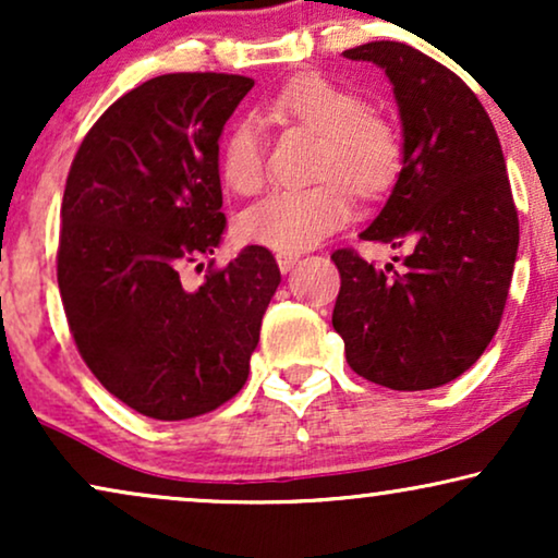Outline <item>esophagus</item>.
Wrapping results in <instances>:
<instances>
[{
  "mask_svg": "<svg viewBox=\"0 0 558 558\" xmlns=\"http://www.w3.org/2000/svg\"><path fill=\"white\" fill-rule=\"evenodd\" d=\"M296 262H300V256L296 254H277V264H279V269L281 271H292L294 266H296Z\"/></svg>",
  "mask_w": 558,
  "mask_h": 558,
  "instance_id": "esophagus-1",
  "label": "esophagus"
}]
</instances>
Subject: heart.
I'll return each instance as SVG.
<instances>
[{"label":"heart","mask_w":558,"mask_h":558,"mask_svg":"<svg viewBox=\"0 0 558 558\" xmlns=\"http://www.w3.org/2000/svg\"><path fill=\"white\" fill-rule=\"evenodd\" d=\"M269 111L323 134L315 187H279L241 216L243 239L296 254L317 246L350 218V193L371 197L391 185L401 165L399 134L365 101L319 73H302L271 96ZM266 147L256 119H239L220 147V178L233 193L254 195L264 185ZM342 177L341 181L337 178Z\"/></svg>","instance_id":"obj_1"}]
</instances>
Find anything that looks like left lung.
<instances>
[{"label": "left lung", "instance_id": "1", "mask_svg": "<svg viewBox=\"0 0 558 558\" xmlns=\"http://www.w3.org/2000/svg\"><path fill=\"white\" fill-rule=\"evenodd\" d=\"M384 68L403 126V167L363 241L409 248L407 269L338 248L332 327L357 376L426 391L462 376L498 332L518 254V210L498 134L460 75L411 45L342 52Z\"/></svg>", "mask_w": 558, "mask_h": 558}]
</instances>
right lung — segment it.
Here are the masks:
<instances>
[{
    "mask_svg": "<svg viewBox=\"0 0 558 558\" xmlns=\"http://www.w3.org/2000/svg\"><path fill=\"white\" fill-rule=\"evenodd\" d=\"M251 88L246 75H157L104 111L68 172V327L106 391L144 416L180 422L233 399L281 281L264 246L210 262L201 287L180 279L223 239L218 140Z\"/></svg>",
    "mask_w": 558,
    "mask_h": 558,
    "instance_id": "add662e5",
    "label": "right lung"
}]
</instances>
